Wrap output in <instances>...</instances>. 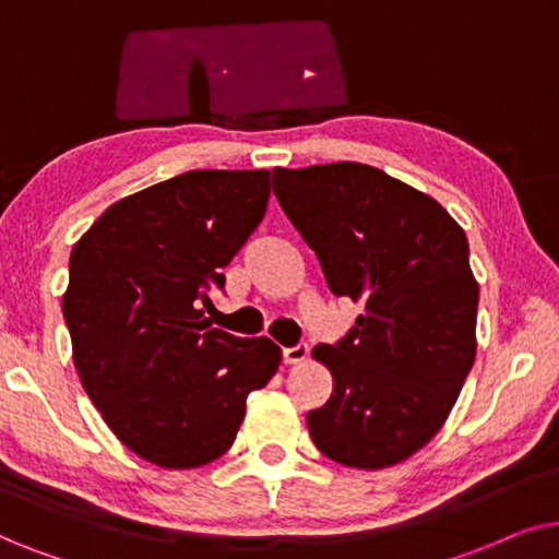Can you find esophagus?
Instances as JSON below:
<instances>
[{
  "label": "esophagus",
  "instance_id": "34e87169",
  "mask_svg": "<svg viewBox=\"0 0 559 559\" xmlns=\"http://www.w3.org/2000/svg\"><path fill=\"white\" fill-rule=\"evenodd\" d=\"M309 357V347L307 345H296V347H286L284 349V362L286 366H299Z\"/></svg>",
  "mask_w": 559,
  "mask_h": 559
}]
</instances>
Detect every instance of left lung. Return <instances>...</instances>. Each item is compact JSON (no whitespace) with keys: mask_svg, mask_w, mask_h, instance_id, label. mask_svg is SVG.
<instances>
[{"mask_svg":"<svg viewBox=\"0 0 559 559\" xmlns=\"http://www.w3.org/2000/svg\"><path fill=\"white\" fill-rule=\"evenodd\" d=\"M273 193L317 252L334 296L362 304L337 345H317L332 396L307 414L317 450L357 471L419 452L475 362L478 281L440 202L366 163L273 168Z\"/></svg>","mask_w":559,"mask_h":559,"instance_id":"1","label":"left lung"}]
</instances>
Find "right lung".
I'll list each match as a JSON object with an SVG mask.
<instances>
[{
    "label": "right lung",
    "mask_w": 559,
    "mask_h": 559,
    "mask_svg": "<svg viewBox=\"0 0 559 559\" xmlns=\"http://www.w3.org/2000/svg\"><path fill=\"white\" fill-rule=\"evenodd\" d=\"M267 199L271 170H189L119 199L73 245V366L111 435L147 463L189 471L225 455L248 393L281 366L273 340L212 330L202 309Z\"/></svg>",
    "instance_id": "obj_1"
}]
</instances>
